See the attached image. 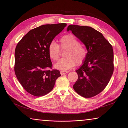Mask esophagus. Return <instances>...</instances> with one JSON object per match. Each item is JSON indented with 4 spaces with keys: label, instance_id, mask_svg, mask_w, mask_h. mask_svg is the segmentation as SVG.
Listing matches in <instances>:
<instances>
[{
    "label": "esophagus",
    "instance_id": "1",
    "mask_svg": "<svg viewBox=\"0 0 128 128\" xmlns=\"http://www.w3.org/2000/svg\"><path fill=\"white\" fill-rule=\"evenodd\" d=\"M66 72V71H60V74L62 75H65L66 74V73L68 72Z\"/></svg>",
    "mask_w": 128,
    "mask_h": 128
}]
</instances>
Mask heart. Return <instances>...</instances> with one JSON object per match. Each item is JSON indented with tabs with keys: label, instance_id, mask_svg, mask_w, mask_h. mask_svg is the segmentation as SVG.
<instances>
[{
	"label": "heart",
	"instance_id": "b5f03b06",
	"mask_svg": "<svg viewBox=\"0 0 128 128\" xmlns=\"http://www.w3.org/2000/svg\"><path fill=\"white\" fill-rule=\"evenodd\" d=\"M60 46L62 49H67L64 53L65 58L60 60L54 66L55 68L67 70L75 66L82 64L88 56V50L77 38L72 34H67L60 38L59 40ZM60 46L54 40H52L48 46V54L53 61L59 59L60 50Z\"/></svg>",
	"mask_w": 128,
	"mask_h": 128
}]
</instances>
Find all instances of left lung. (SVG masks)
I'll return each instance as SVG.
<instances>
[{
  "mask_svg": "<svg viewBox=\"0 0 128 128\" xmlns=\"http://www.w3.org/2000/svg\"><path fill=\"white\" fill-rule=\"evenodd\" d=\"M67 30L72 31L88 50L82 66L76 71L78 79L73 88L85 98L94 97L106 88L113 74L112 46L100 32L91 27L70 25Z\"/></svg>",
  "mask_w": 128,
  "mask_h": 128,
  "instance_id": "1",
  "label": "left lung"
}]
</instances>
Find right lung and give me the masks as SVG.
I'll return each instance as SVG.
<instances>
[{"instance_id": "obj_1", "label": "right lung", "mask_w": 128, "mask_h": 128, "mask_svg": "<svg viewBox=\"0 0 128 128\" xmlns=\"http://www.w3.org/2000/svg\"><path fill=\"white\" fill-rule=\"evenodd\" d=\"M66 24L44 25L24 36L15 50L14 71L19 82L29 94L40 97L52 90L60 73L52 69L48 54L49 43L62 32Z\"/></svg>"}]
</instances>
